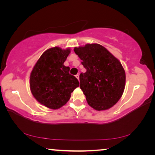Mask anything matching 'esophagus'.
<instances>
[{"label":"esophagus","instance_id":"obj_1","mask_svg":"<svg viewBox=\"0 0 155 155\" xmlns=\"http://www.w3.org/2000/svg\"><path fill=\"white\" fill-rule=\"evenodd\" d=\"M76 77L77 78V79L79 81V74H77V75H76Z\"/></svg>","mask_w":155,"mask_h":155}]
</instances>
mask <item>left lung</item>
<instances>
[{"instance_id":"1","label":"left lung","mask_w":155,"mask_h":155,"mask_svg":"<svg viewBox=\"0 0 155 155\" xmlns=\"http://www.w3.org/2000/svg\"><path fill=\"white\" fill-rule=\"evenodd\" d=\"M74 51L86 69L80 74V87L89 105L96 111L115 105L124 91L126 74L121 63L101 44H87Z\"/></svg>"}]
</instances>
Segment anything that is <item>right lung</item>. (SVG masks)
I'll return each mask as SVG.
<instances>
[{"instance_id":"1","label":"right lung","mask_w":155,"mask_h":155,"mask_svg":"<svg viewBox=\"0 0 155 155\" xmlns=\"http://www.w3.org/2000/svg\"><path fill=\"white\" fill-rule=\"evenodd\" d=\"M71 49L59 46L47 49L33 68L30 74L31 92L36 101L51 109L65 105L71 93L79 86L77 78L64 65Z\"/></svg>"}]
</instances>
